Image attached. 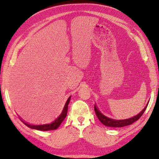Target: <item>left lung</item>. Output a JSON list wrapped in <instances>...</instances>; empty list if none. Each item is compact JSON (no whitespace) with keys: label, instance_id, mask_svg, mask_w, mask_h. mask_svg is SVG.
<instances>
[{"label":"left lung","instance_id":"left-lung-1","mask_svg":"<svg viewBox=\"0 0 159 159\" xmlns=\"http://www.w3.org/2000/svg\"><path fill=\"white\" fill-rule=\"evenodd\" d=\"M148 104H147L146 107H145L144 109L141 111L139 114L137 115L136 116H134L133 117L129 118V119L121 120H113V119H111V118L106 117L105 116H104V115L102 113H101L100 111L98 109V108L96 107V105H94V110H95V112H96V114L98 118V120L101 121V123H102V124L105 125V126H109V127L118 128V127H124L126 126H128V125H130L133 123H134V121H137L145 112V111H146V108L148 107Z\"/></svg>","mask_w":159,"mask_h":159}]
</instances>
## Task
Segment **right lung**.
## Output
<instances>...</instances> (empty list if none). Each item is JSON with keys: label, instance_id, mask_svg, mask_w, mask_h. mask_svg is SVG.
Masks as SVG:
<instances>
[{"label": "right lung", "instance_id": "1", "mask_svg": "<svg viewBox=\"0 0 159 159\" xmlns=\"http://www.w3.org/2000/svg\"><path fill=\"white\" fill-rule=\"evenodd\" d=\"M70 98H71V96H70L69 98L67 99L65 106H64L62 113H61L60 116L52 123L48 124H43V125H33L31 124L26 123V122H25V121H24L23 120H22V121L26 125V126H27L28 127L32 128V129L43 130V131L55 130L60 126V124L62 123V121H63L64 119H65L66 116H67V109H68V104H69L70 100Z\"/></svg>", "mask_w": 159, "mask_h": 159}]
</instances>
